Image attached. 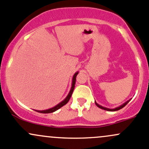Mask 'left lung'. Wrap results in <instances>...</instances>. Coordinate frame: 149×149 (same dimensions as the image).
<instances>
[{
  "label": "left lung",
  "instance_id": "obj_1",
  "mask_svg": "<svg viewBox=\"0 0 149 149\" xmlns=\"http://www.w3.org/2000/svg\"><path fill=\"white\" fill-rule=\"evenodd\" d=\"M131 101V99L130 100H128V101H126V103H123V104H122L121 106H118V107H117V108H115V109H108V108H105V107H103V106H100L99 104H98V103H97L96 102H95V105H96L97 106H98V108H100V109H103V110H106V111H118V110H120V109H121L122 108H123L125 106H126V104H127V103L129 102V101Z\"/></svg>",
  "mask_w": 149,
  "mask_h": 149
}]
</instances>
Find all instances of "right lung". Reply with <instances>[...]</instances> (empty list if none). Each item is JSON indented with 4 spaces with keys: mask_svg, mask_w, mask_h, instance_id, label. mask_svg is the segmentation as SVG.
Segmentation results:
<instances>
[{
    "mask_svg": "<svg viewBox=\"0 0 149 149\" xmlns=\"http://www.w3.org/2000/svg\"><path fill=\"white\" fill-rule=\"evenodd\" d=\"M78 73H79V72H76V73H75L74 75H73V81H72L71 88H70V92L68 93V95H67V97L65 98V99L63 100V101H61V102L60 103H58V105H56V106H54V107L51 108V109H47V110H44V111H38L39 113H53V112L56 111H57L58 109H59L60 108H61L62 106H63L64 105L66 104V103L68 102V101L70 100V97H71L72 93H73V89H74V88H75V84H76V76H77Z\"/></svg>",
    "mask_w": 149,
    "mask_h": 149,
    "instance_id": "right-lung-1",
    "label": "right lung"
}]
</instances>
